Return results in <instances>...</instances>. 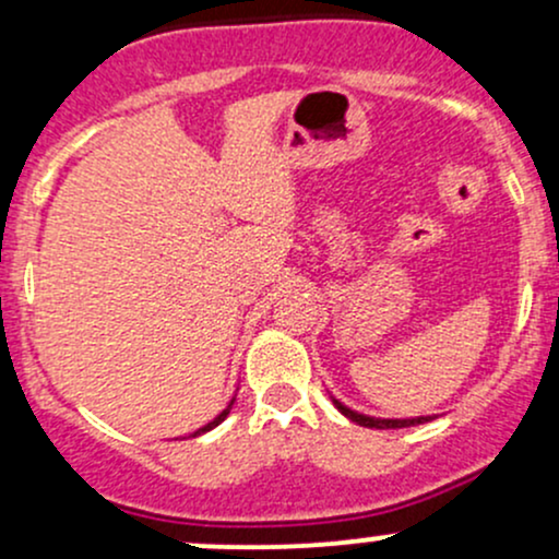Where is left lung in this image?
<instances>
[{
    "label": "left lung",
    "mask_w": 559,
    "mask_h": 559,
    "mask_svg": "<svg viewBox=\"0 0 559 559\" xmlns=\"http://www.w3.org/2000/svg\"><path fill=\"white\" fill-rule=\"evenodd\" d=\"M334 406L347 416L349 421L360 427H373V429H397V427H414V425H425L429 421V416H419V419H373V416H364V414H355L347 406H342L340 401H334Z\"/></svg>",
    "instance_id": "8db88e82"
}]
</instances>
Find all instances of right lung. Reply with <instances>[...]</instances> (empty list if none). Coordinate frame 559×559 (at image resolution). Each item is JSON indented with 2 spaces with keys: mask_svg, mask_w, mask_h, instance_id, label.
Listing matches in <instances>:
<instances>
[{
  "mask_svg": "<svg viewBox=\"0 0 559 559\" xmlns=\"http://www.w3.org/2000/svg\"><path fill=\"white\" fill-rule=\"evenodd\" d=\"M230 406H233V401H230ZM230 406H228V408H225V411H223V414H219V416H217V419H212V421H210V425H206V427H201V429H199V432H193V438H195V435H201V432H210V429H214V427H217V425H219V421H223V419H225V416H228V414H230Z\"/></svg>",
  "mask_w": 559,
  "mask_h": 559,
  "instance_id": "1",
  "label": "right lung"
}]
</instances>
